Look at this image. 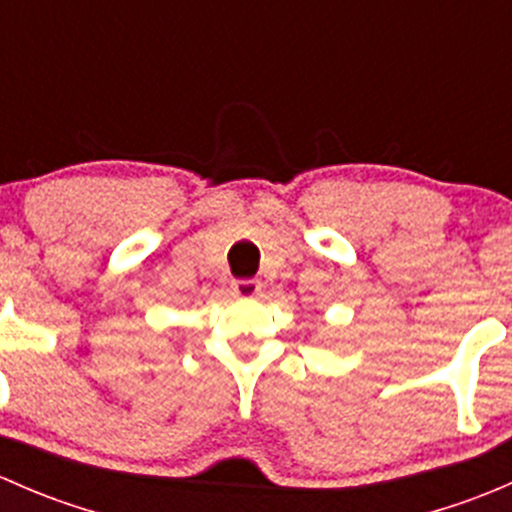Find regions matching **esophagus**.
<instances>
[{"instance_id": "esophagus-1", "label": "esophagus", "mask_w": 512, "mask_h": 512, "mask_svg": "<svg viewBox=\"0 0 512 512\" xmlns=\"http://www.w3.org/2000/svg\"><path fill=\"white\" fill-rule=\"evenodd\" d=\"M260 282L257 280H235L232 282V292L237 294V297H242V299H252V297H257V294H260Z\"/></svg>"}]
</instances>
